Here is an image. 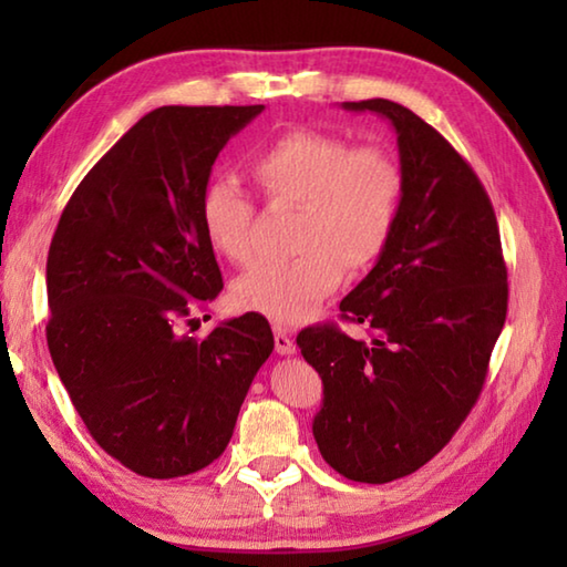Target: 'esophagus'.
I'll return each mask as SVG.
<instances>
[{"instance_id":"34e87169","label":"esophagus","mask_w":567,"mask_h":567,"mask_svg":"<svg viewBox=\"0 0 567 567\" xmlns=\"http://www.w3.org/2000/svg\"><path fill=\"white\" fill-rule=\"evenodd\" d=\"M275 350L280 354H292L295 352V342L290 338V332L285 328H275Z\"/></svg>"}]
</instances>
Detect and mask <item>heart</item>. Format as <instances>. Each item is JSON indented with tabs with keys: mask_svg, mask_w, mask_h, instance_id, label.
I'll return each instance as SVG.
<instances>
[{
	"mask_svg": "<svg viewBox=\"0 0 567 567\" xmlns=\"http://www.w3.org/2000/svg\"><path fill=\"white\" fill-rule=\"evenodd\" d=\"M249 172L275 205L300 209L285 262H260L233 285L239 310L297 324L342 282L380 260L395 233L402 172L378 145L350 147L334 134L292 130L257 150ZM255 207L233 182H209L199 199L207 243L229 262H247Z\"/></svg>",
	"mask_w": 567,
	"mask_h": 567,
	"instance_id": "1",
	"label": "heart"
}]
</instances>
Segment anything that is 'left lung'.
Instances as JSON below:
<instances>
[{
	"label": "left lung",
	"instance_id": "8db88e82",
	"mask_svg": "<svg viewBox=\"0 0 567 567\" xmlns=\"http://www.w3.org/2000/svg\"><path fill=\"white\" fill-rule=\"evenodd\" d=\"M398 134L402 203L375 267L340 302L334 324L297 334L322 378L312 435L354 483L405 477L443 450L477 402L507 315V270L491 197L473 167L415 112L390 100L342 102Z\"/></svg>",
	"mask_w": 567,
	"mask_h": 567
}]
</instances>
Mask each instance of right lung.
<instances>
[{"label":"right lung","instance_id":"right-lung-1","mask_svg":"<svg viewBox=\"0 0 567 567\" xmlns=\"http://www.w3.org/2000/svg\"><path fill=\"white\" fill-rule=\"evenodd\" d=\"M265 104L159 107L74 189L47 257V344L104 453L182 477L225 453L275 338L262 315L182 332L223 290L199 199L219 152Z\"/></svg>","mask_w":567,"mask_h":567}]
</instances>
